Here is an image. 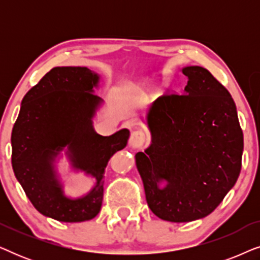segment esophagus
<instances>
[{
    "label": "esophagus",
    "instance_id": "1",
    "mask_svg": "<svg viewBox=\"0 0 260 260\" xmlns=\"http://www.w3.org/2000/svg\"><path fill=\"white\" fill-rule=\"evenodd\" d=\"M147 140V135L142 129H136L131 133L130 136V145L133 148H141Z\"/></svg>",
    "mask_w": 260,
    "mask_h": 260
}]
</instances>
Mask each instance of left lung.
Listing matches in <instances>:
<instances>
[{"label": "left lung", "instance_id": "obj_1", "mask_svg": "<svg viewBox=\"0 0 260 260\" xmlns=\"http://www.w3.org/2000/svg\"><path fill=\"white\" fill-rule=\"evenodd\" d=\"M184 93H165L148 115L151 145L136 154L149 208L188 222L214 211L241 169L244 137L233 98L208 70L189 66ZM161 180L167 182L159 188Z\"/></svg>", "mask_w": 260, "mask_h": 260}]
</instances>
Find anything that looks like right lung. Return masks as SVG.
Masks as SVG:
<instances>
[{"label":"right lung","instance_id":"right-lung-1","mask_svg":"<svg viewBox=\"0 0 260 260\" xmlns=\"http://www.w3.org/2000/svg\"><path fill=\"white\" fill-rule=\"evenodd\" d=\"M99 77L86 67H54L27 92L12 131V165L27 198L41 214L63 222L94 218L101 211L104 172L125 147L129 130L95 134L92 117L102 99ZM67 145L74 165L96 177L86 197L67 199L52 172V159Z\"/></svg>","mask_w":260,"mask_h":260}]
</instances>
